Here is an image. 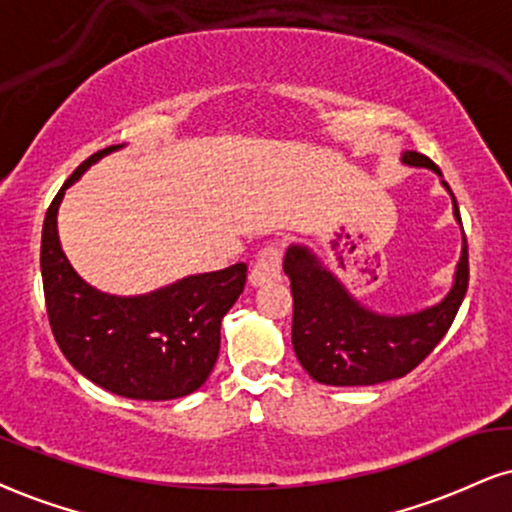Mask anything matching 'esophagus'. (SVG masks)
<instances>
[{"label": "esophagus", "instance_id": "1", "mask_svg": "<svg viewBox=\"0 0 512 512\" xmlns=\"http://www.w3.org/2000/svg\"><path fill=\"white\" fill-rule=\"evenodd\" d=\"M281 276V250L274 245H264L257 255L255 264L250 269V283L252 286H264V283L279 279Z\"/></svg>", "mask_w": 512, "mask_h": 512}]
</instances>
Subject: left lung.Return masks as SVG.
I'll list each match as a JSON object with an SVG mask.
<instances>
[{
  "instance_id": "obj_1",
  "label": "left lung",
  "mask_w": 512,
  "mask_h": 512,
  "mask_svg": "<svg viewBox=\"0 0 512 512\" xmlns=\"http://www.w3.org/2000/svg\"><path fill=\"white\" fill-rule=\"evenodd\" d=\"M400 162L441 178L463 231L458 202L439 166L412 150H405ZM283 272L293 293V350L305 372L326 386H374L412 372L451 329L470 279L465 233L451 291L436 305L403 315H384L362 305L307 245L293 243L286 250Z\"/></svg>"
}]
</instances>
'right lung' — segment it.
<instances>
[{"label": "right lung", "instance_id": "right-lung-1", "mask_svg": "<svg viewBox=\"0 0 512 512\" xmlns=\"http://www.w3.org/2000/svg\"><path fill=\"white\" fill-rule=\"evenodd\" d=\"M85 159L61 186L42 226L40 269L49 326L61 353L92 384L133 400H174L205 384L219 357L221 319L243 293L248 264L183 276L145 295L97 291L61 250L59 205L92 164Z\"/></svg>", "mask_w": 512, "mask_h": 512}]
</instances>
